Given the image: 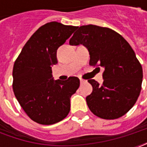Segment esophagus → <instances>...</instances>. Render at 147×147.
<instances>
[{
  "instance_id": "esophagus-1",
  "label": "esophagus",
  "mask_w": 147,
  "mask_h": 147,
  "mask_svg": "<svg viewBox=\"0 0 147 147\" xmlns=\"http://www.w3.org/2000/svg\"><path fill=\"white\" fill-rule=\"evenodd\" d=\"M80 82H81V83H84V82H86V80H84V79H82V78H80Z\"/></svg>"
}]
</instances>
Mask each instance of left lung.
Masks as SVG:
<instances>
[{
    "label": "left lung",
    "instance_id": "obj_1",
    "mask_svg": "<svg viewBox=\"0 0 147 147\" xmlns=\"http://www.w3.org/2000/svg\"><path fill=\"white\" fill-rule=\"evenodd\" d=\"M69 45L82 44L90 54L89 65L103 67L104 81L88 82L92 92L86 97L88 108L104 119H115L127 113L138 98L142 82V67L129 43L109 28L78 27Z\"/></svg>",
    "mask_w": 147,
    "mask_h": 147
}]
</instances>
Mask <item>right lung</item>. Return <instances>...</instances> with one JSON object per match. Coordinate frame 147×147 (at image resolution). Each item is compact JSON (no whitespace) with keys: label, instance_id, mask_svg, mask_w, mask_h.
<instances>
[{"label":"right lung","instance_id":"1","mask_svg":"<svg viewBox=\"0 0 147 147\" xmlns=\"http://www.w3.org/2000/svg\"><path fill=\"white\" fill-rule=\"evenodd\" d=\"M77 27L50 22L40 27L24 46L13 68V91L32 120L50 125L61 121L70 110V97L79 88L77 77L54 81L51 66L57 49Z\"/></svg>","mask_w":147,"mask_h":147}]
</instances>
